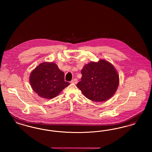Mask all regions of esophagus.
<instances>
[{"label":"esophagus","mask_w":152,"mask_h":152,"mask_svg":"<svg viewBox=\"0 0 152 152\" xmlns=\"http://www.w3.org/2000/svg\"><path fill=\"white\" fill-rule=\"evenodd\" d=\"M71 83H73V84H77V80L76 79H74L72 80H71Z\"/></svg>","instance_id":"34e87169"}]
</instances>
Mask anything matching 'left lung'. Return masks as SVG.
<instances>
[{
    "instance_id": "1",
    "label": "left lung",
    "mask_w": 152,
    "mask_h": 152,
    "mask_svg": "<svg viewBox=\"0 0 152 152\" xmlns=\"http://www.w3.org/2000/svg\"><path fill=\"white\" fill-rule=\"evenodd\" d=\"M81 73V80L77 87L88 99L105 101L115 94L119 85V75L108 61L100 59L97 62L91 61L84 66Z\"/></svg>"
}]
</instances>
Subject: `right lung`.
Returning a JSON list of instances; mask_svg holds the SVG:
<instances>
[{
	"label": "right lung",
	"mask_w": 152,
	"mask_h": 152,
	"mask_svg": "<svg viewBox=\"0 0 152 152\" xmlns=\"http://www.w3.org/2000/svg\"><path fill=\"white\" fill-rule=\"evenodd\" d=\"M29 83L31 88L40 97L50 99L69 85L64 81V73L53 62H44L31 72Z\"/></svg>",
	"instance_id": "1"
}]
</instances>
